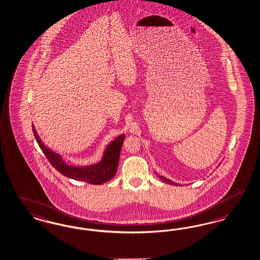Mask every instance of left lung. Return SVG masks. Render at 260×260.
I'll list each match as a JSON object with an SVG mask.
<instances>
[{
    "label": "left lung",
    "instance_id": "left-lung-1",
    "mask_svg": "<svg viewBox=\"0 0 260 260\" xmlns=\"http://www.w3.org/2000/svg\"><path fill=\"white\" fill-rule=\"evenodd\" d=\"M159 177V179H161L164 182H166V183H168V184H173V185H179L178 183H176V182H173L172 180L170 179H166V178H164V177H162V176H158Z\"/></svg>",
    "mask_w": 260,
    "mask_h": 260
}]
</instances>
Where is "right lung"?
Returning a JSON list of instances; mask_svg holds the SVG:
<instances>
[{
	"label": "right lung",
	"instance_id": "right-lung-1",
	"mask_svg": "<svg viewBox=\"0 0 260 260\" xmlns=\"http://www.w3.org/2000/svg\"><path fill=\"white\" fill-rule=\"evenodd\" d=\"M32 132L37 143L42 152H44L48 160L53 165L54 169L62 174L63 176L76 180L84 181L90 184H103L115 176L125 135L118 136L114 141L108 145L102 160L97 164L84 167H75L66 164L63 161L61 155L55 153L46 147L37 135L34 125Z\"/></svg>",
	"mask_w": 260,
	"mask_h": 260
}]
</instances>
